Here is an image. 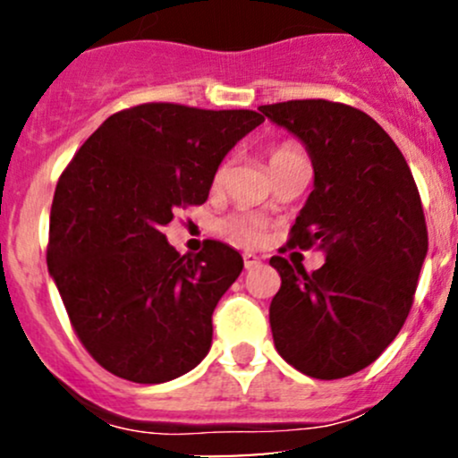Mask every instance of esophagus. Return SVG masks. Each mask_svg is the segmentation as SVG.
Instances as JSON below:
<instances>
[{
    "label": "esophagus",
    "mask_w": 458,
    "mask_h": 458,
    "mask_svg": "<svg viewBox=\"0 0 458 458\" xmlns=\"http://www.w3.org/2000/svg\"><path fill=\"white\" fill-rule=\"evenodd\" d=\"M243 265L245 269H256L260 265V259L256 254H243Z\"/></svg>",
    "instance_id": "obj_1"
}]
</instances>
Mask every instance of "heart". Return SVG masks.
I'll list each match as a JSON object with an SVG mask.
<instances>
[{
	"instance_id": "obj_1",
	"label": "heart",
	"mask_w": 458,
	"mask_h": 458,
	"mask_svg": "<svg viewBox=\"0 0 458 458\" xmlns=\"http://www.w3.org/2000/svg\"><path fill=\"white\" fill-rule=\"evenodd\" d=\"M299 159H306V155H303V150L299 148L297 144H293V141H282V144H276L269 150L271 172L280 170V167ZM225 178H228V161L219 163L217 170H215L211 181L213 189H222L225 185ZM222 230L230 236V239L239 241V243L243 245H256L265 239V224H262V219L259 215L247 211L230 213L222 222Z\"/></svg>"
}]
</instances>
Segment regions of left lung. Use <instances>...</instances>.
<instances>
[{
    "label": "left lung",
    "mask_w": 458,
    "mask_h": 458,
    "mask_svg": "<svg viewBox=\"0 0 458 458\" xmlns=\"http://www.w3.org/2000/svg\"><path fill=\"white\" fill-rule=\"evenodd\" d=\"M306 144L314 189L288 247H323L306 273L282 256L269 320L277 353L314 379L364 370L398 335L413 306L428 230L403 152L370 115L344 103L306 98L260 105Z\"/></svg>",
    "instance_id": "left-lung-1"
}]
</instances>
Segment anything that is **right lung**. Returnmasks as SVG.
<instances>
[{"instance_id": "add662e5", "label": "right lung", "mask_w": 458, "mask_h": 458, "mask_svg": "<svg viewBox=\"0 0 458 458\" xmlns=\"http://www.w3.org/2000/svg\"><path fill=\"white\" fill-rule=\"evenodd\" d=\"M265 115L144 103L109 115L57 181L47 267L79 343L112 375L163 383L211 349L213 310L243 269L204 241L181 256L163 225L204 204L217 165Z\"/></svg>"}]
</instances>
